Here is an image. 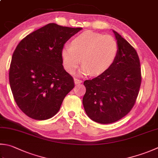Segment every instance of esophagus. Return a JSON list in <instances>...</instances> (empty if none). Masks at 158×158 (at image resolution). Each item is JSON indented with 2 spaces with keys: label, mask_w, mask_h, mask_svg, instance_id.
<instances>
[{
  "label": "esophagus",
  "mask_w": 158,
  "mask_h": 158,
  "mask_svg": "<svg viewBox=\"0 0 158 158\" xmlns=\"http://www.w3.org/2000/svg\"><path fill=\"white\" fill-rule=\"evenodd\" d=\"M74 82H75L76 85H79V84H80V83H82V81L81 80H80V79L75 78V79H74Z\"/></svg>",
  "instance_id": "obj_1"
}]
</instances>
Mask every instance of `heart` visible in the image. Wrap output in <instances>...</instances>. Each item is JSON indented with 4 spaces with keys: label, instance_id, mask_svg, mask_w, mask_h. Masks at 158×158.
Wrapping results in <instances>:
<instances>
[{
    "label": "heart",
    "instance_id": "1",
    "mask_svg": "<svg viewBox=\"0 0 158 158\" xmlns=\"http://www.w3.org/2000/svg\"><path fill=\"white\" fill-rule=\"evenodd\" d=\"M119 47L117 41L109 35L85 31L72 40L71 45L62 48L61 57L64 69L73 73L82 59L83 67L80 73L98 76L109 69L117 58Z\"/></svg>",
    "mask_w": 158,
    "mask_h": 158
}]
</instances>
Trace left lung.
Listing matches in <instances>:
<instances>
[{"label": "left lung", "mask_w": 158, "mask_h": 158, "mask_svg": "<svg viewBox=\"0 0 158 158\" xmlns=\"http://www.w3.org/2000/svg\"><path fill=\"white\" fill-rule=\"evenodd\" d=\"M119 47L111 67L91 80H86L83 106L92 120L110 124L127 115L135 105L142 81L136 50L114 31Z\"/></svg>", "instance_id": "8db88e82"}]
</instances>
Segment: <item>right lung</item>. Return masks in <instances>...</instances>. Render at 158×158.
Listing matches in <instances>:
<instances>
[{"label": "right lung", "instance_id": "obj_1", "mask_svg": "<svg viewBox=\"0 0 158 158\" xmlns=\"http://www.w3.org/2000/svg\"><path fill=\"white\" fill-rule=\"evenodd\" d=\"M81 29L49 23L17 45L9 80L15 102L28 117L38 120L52 118L73 89V77L62 66L61 50Z\"/></svg>", "mask_w": 158, "mask_h": 158}]
</instances>
